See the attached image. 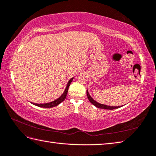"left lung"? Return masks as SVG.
<instances>
[{
	"instance_id": "8db88e82",
	"label": "left lung",
	"mask_w": 156,
	"mask_h": 156,
	"mask_svg": "<svg viewBox=\"0 0 156 156\" xmlns=\"http://www.w3.org/2000/svg\"><path fill=\"white\" fill-rule=\"evenodd\" d=\"M87 97L88 100H89V101L92 103L93 105H94V106H96L97 108H101V109H117L120 108L122 106H109V105H104V104H101V103H99L98 102H97L96 101H94L92 97H90V95L88 93V90H87Z\"/></svg>"
}]
</instances>
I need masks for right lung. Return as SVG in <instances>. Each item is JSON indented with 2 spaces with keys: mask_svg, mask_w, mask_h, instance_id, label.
Returning a JSON list of instances; mask_svg holds the SVG:
<instances>
[{
  "mask_svg": "<svg viewBox=\"0 0 156 156\" xmlns=\"http://www.w3.org/2000/svg\"><path fill=\"white\" fill-rule=\"evenodd\" d=\"M73 79L74 78H72L70 80L68 81V84H67V86L65 90H64L63 93L61 95L59 98L54 100L53 101H51L49 103H32L33 105H34L36 106H38V107H41V108H53V107H55L57 105H58L59 104V103H62V101H63L66 98V96H67V93H68V88L70 84H71V82H72Z\"/></svg>",
  "mask_w": 156,
  "mask_h": 156,
  "instance_id": "1",
  "label": "right lung"
}]
</instances>
